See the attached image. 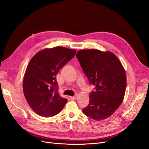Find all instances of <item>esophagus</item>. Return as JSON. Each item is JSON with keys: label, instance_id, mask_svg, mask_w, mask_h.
<instances>
[{"label": "esophagus", "instance_id": "1", "mask_svg": "<svg viewBox=\"0 0 149 149\" xmlns=\"http://www.w3.org/2000/svg\"><path fill=\"white\" fill-rule=\"evenodd\" d=\"M70 98H71L72 100H76L77 98V95H75V96L71 97H70Z\"/></svg>", "mask_w": 149, "mask_h": 149}]
</instances>
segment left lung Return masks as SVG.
I'll return each mask as SVG.
<instances>
[{
    "label": "left lung",
    "instance_id": "obj_1",
    "mask_svg": "<svg viewBox=\"0 0 149 149\" xmlns=\"http://www.w3.org/2000/svg\"><path fill=\"white\" fill-rule=\"evenodd\" d=\"M76 57L90 84L95 86L83 112L94 120H104L123 102L126 88L125 70L111 52L84 49L78 51Z\"/></svg>",
    "mask_w": 149,
    "mask_h": 149
}]
</instances>
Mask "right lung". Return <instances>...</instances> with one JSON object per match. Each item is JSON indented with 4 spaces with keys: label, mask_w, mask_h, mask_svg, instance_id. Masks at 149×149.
Listing matches in <instances>:
<instances>
[{
    "label": "right lung",
    "mask_w": 149,
    "mask_h": 149,
    "mask_svg": "<svg viewBox=\"0 0 149 149\" xmlns=\"http://www.w3.org/2000/svg\"><path fill=\"white\" fill-rule=\"evenodd\" d=\"M75 53L76 50L57 46L39 51L30 60L23 89L28 103L38 115L53 116L66 104L67 99L60 95L56 77Z\"/></svg>",
    "instance_id": "right-lung-1"
}]
</instances>
